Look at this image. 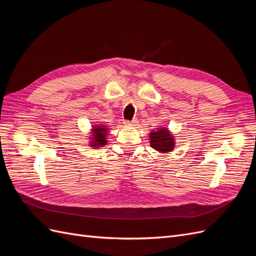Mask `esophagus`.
<instances>
[{
  "mask_svg": "<svg viewBox=\"0 0 256 256\" xmlns=\"http://www.w3.org/2000/svg\"><path fill=\"white\" fill-rule=\"evenodd\" d=\"M138 118H134L131 122H130V120H126L124 124H125L126 126H136V124H138Z\"/></svg>",
  "mask_w": 256,
  "mask_h": 256,
  "instance_id": "34e87169",
  "label": "esophagus"
}]
</instances>
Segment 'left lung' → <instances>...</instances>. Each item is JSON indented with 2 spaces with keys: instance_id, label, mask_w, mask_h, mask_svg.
<instances>
[{
  "instance_id": "left-lung-1",
  "label": "left lung",
  "mask_w": 256,
  "mask_h": 256,
  "mask_svg": "<svg viewBox=\"0 0 256 256\" xmlns=\"http://www.w3.org/2000/svg\"><path fill=\"white\" fill-rule=\"evenodd\" d=\"M150 146L162 154L172 152L175 147V138L166 127L157 128L150 134Z\"/></svg>"
}]
</instances>
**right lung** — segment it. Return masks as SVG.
<instances>
[{"mask_svg":"<svg viewBox=\"0 0 256 256\" xmlns=\"http://www.w3.org/2000/svg\"><path fill=\"white\" fill-rule=\"evenodd\" d=\"M108 128L104 125L94 126L92 129V136L90 141V146L92 147H102L106 144Z\"/></svg>","mask_w":256,"mask_h":256,"instance_id":"add662e5","label":"right lung"}]
</instances>
